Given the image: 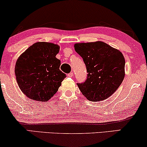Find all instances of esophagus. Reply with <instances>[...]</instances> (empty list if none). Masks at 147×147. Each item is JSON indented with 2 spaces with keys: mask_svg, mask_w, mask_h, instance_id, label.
Wrapping results in <instances>:
<instances>
[{
  "mask_svg": "<svg viewBox=\"0 0 147 147\" xmlns=\"http://www.w3.org/2000/svg\"><path fill=\"white\" fill-rule=\"evenodd\" d=\"M73 76H74L73 72H71V73H69V74H67V76L69 78H72V77H73Z\"/></svg>",
  "mask_w": 147,
  "mask_h": 147,
  "instance_id": "esophagus-1",
  "label": "esophagus"
}]
</instances>
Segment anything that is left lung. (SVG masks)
Instances as JSON below:
<instances>
[{
	"label": "left lung",
	"mask_w": 147,
	"mask_h": 147,
	"mask_svg": "<svg viewBox=\"0 0 147 147\" xmlns=\"http://www.w3.org/2000/svg\"><path fill=\"white\" fill-rule=\"evenodd\" d=\"M74 48L86 67V80L77 84L84 96L90 101L96 102L113 94L125 76L122 53L101 41L77 43Z\"/></svg>",
	"instance_id": "1"
}]
</instances>
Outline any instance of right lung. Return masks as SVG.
Masks as SVG:
<instances>
[{"label":"right lung","mask_w":147,"mask_h":147,"mask_svg":"<svg viewBox=\"0 0 147 147\" xmlns=\"http://www.w3.org/2000/svg\"><path fill=\"white\" fill-rule=\"evenodd\" d=\"M59 46L38 42L30 46L18 59L15 74L20 90L28 98L46 102L61 85L66 74L61 71L56 58Z\"/></svg>","instance_id":"1"}]
</instances>
